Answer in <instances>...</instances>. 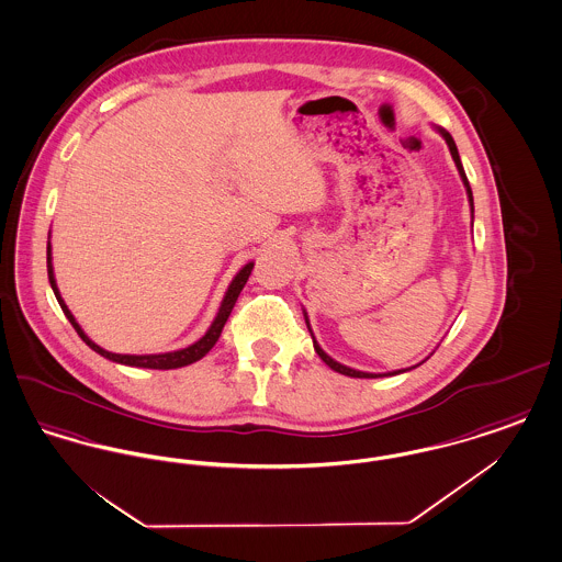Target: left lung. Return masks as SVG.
Here are the masks:
<instances>
[{
	"instance_id": "8db88e82",
	"label": "left lung",
	"mask_w": 562,
	"mask_h": 562,
	"mask_svg": "<svg viewBox=\"0 0 562 562\" xmlns=\"http://www.w3.org/2000/svg\"><path fill=\"white\" fill-rule=\"evenodd\" d=\"M438 133L445 136V140H447V145H449V149H451V156H453L454 166H457V170H459V175H461V181H463V186H465V191H468V198H470V206H472V213H474V198H472V189H470V183H468V177H465V170H463V166H461V160H459V151H457V145H454L453 136L447 133V131H442V128H438ZM305 322H307V316H305ZM307 328H310V322H307ZM310 333H312V328H310ZM314 337V335H312ZM314 349L318 351V356H321L322 360L333 369V371H337V373L348 374V376H358V379H374V376H387V374H398L404 373V371H411V369H402V371H394V373H385V374H374V373H362V371H356V369H349L346 364H339L337 360H333L328 353H324L322 351L321 346L316 344V339H314ZM415 369V367H413Z\"/></svg>"
}]
</instances>
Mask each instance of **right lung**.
I'll use <instances>...</instances> for the list:
<instances>
[{"label":"right lung","mask_w":562,"mask_h":562,"mask_svg":"<svg viewBox=\"0 0 562 562\" xmlns=\"http://www.w3.org/2000/svg\"><path fill=\"white\" fill-rule=\"evenodd\" d=\"M252 268H255V263H246V266L238 271V276L232 280V284H229L227 293L223 296V303H221V307H218V314H216V318H214L213 324H211L209 333H206L200 341H195L193 346H189V348L186 349H177V351H166V353H145V356L113 353V351H108V349L97 346V344H94V341H92V339L81 330L80 324L76 322L74 314L69 312V307L65 305L63 296H60L58 289H56V280H54L53 271V255H50V241H48V280H50L54 296H56V301H58V305H60L63 314L67 316V321L71 322V326L78 330L81 341H83L88 348L94 349L97 353H101L103 358H108V360H113V362H117V364H126V367H140V369H158V371L181 369V367H188L191 362H198L200 358H204V356L213 349L214 344L218 341L221 330H223L225 322L229 318V314H232V310H234V305H236V301H238L241 289H244V284H246V280H248V276H250Z\"/></svg>","instance_id":"add662e5"}]
</instances>
